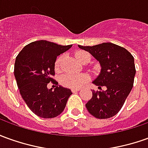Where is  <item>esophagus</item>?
I'll list each match as a JSON object with an SVG mask.
<instances>
[{"mask_svg":"<svg viewBox=\"0 0 148 148\" xmlns=\"http://www.w3.org/2000/svg\"><path fill=\"white\" fill-rule=\"evenodd\" d=\"M79 91V89H77V88H72V92H76Z\"/></svg>","mask_w":148,"mask_h":148,"instance_id":"1","label":"esophagus"}]
</instances>
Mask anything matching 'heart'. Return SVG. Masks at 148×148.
<instances>
[{
  "label": "heart",
  "mask_w": 148,
  "mask_h": 148,
  "mask_svg": "<svg viewBox=\"0 0 148 148\" xmlns=\"http://www.w3.org/2000/svg\"><path fill=\"white\" fill-rule=\"evenodd\" d=\"M75 57L80 63H84V61L90 60V55L84 51H77L75 52ZM61 60L62 57L57 58L55 61V69L56 72L61 71ZM88 80V77L85 74H65L60 77V83L64 87L70 88H79Z\"/></svg>",
  "instance_id": "b5f03b06"
}]
</instances>
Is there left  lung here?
Wrapping results in <instances>:
<instances>
[{
    "instance_id": "8db88e82",
    "label": "left lung",
    "mask_w": 148,
    "mask_h": 148,
    "mask_svg": "<svg viewBox=\"0 0 148 148\" xmlns=\"http://www.w3.org/2000/svg\"><path fill=\"white\" fill-rule=\"evenodd\" d=\"M100 62L101 70L93 84L106 88L93 91L92 98L85 105L89 114L99 119L114 117L122 109L134 84L135 66L134 57L120 46L103 42L92 47L78 45Z\"/></svg>"
}]
</instances>
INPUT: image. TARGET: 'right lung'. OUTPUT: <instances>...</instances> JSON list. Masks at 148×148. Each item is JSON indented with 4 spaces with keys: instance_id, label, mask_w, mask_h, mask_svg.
Returning <instances> with one entry per match:
<instances>
[{
    "instance_id": "right-lung-1",
    "label": "right lung",
    "mask_w": 148,
    "mask_h": 148,
    "mask_svg": "<svg viewBox=\"0 0 148 148\" xmlns=\"http://www.w3.org/2000/svg\"><path fill=\"white\" fill-rule=\"evenodd\" d=\"M46 40L30 42L16 57L14 76L21 97L29 110L42 119H52L64 111L68 97L69 88L56 85L49 89L50 82L58 84L55 76V61L58 56L72 47Z\"/></svg>"
}]
</instances>
